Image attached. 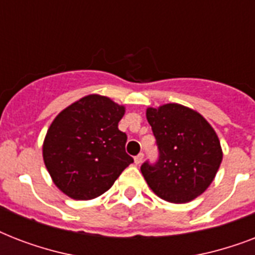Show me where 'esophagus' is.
<instances>
[{
  "mask_svg": "<svg viewBox=\"0 0 255 255\" xmlns=\"http://www.w3.org/2000/svg\"><path fill=\"white\" fill-rule=\"evenodd\" d=\"M143 157H144L143 153H139V155H137V156H135V159H133V160H135L136 165H139V164L141 163V161H143Z\"/></svg>",
  "mask_w": 255,
  "mask_h": 255,
  "instance_id": "obj_1",
  "label": "esophagus"
}]
</instances>
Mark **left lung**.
<instances>
[{
	"label": "left lung",
	"instance_id": "8db88e82",
	"mask_svg": "<svg viewBox=\"0 0 255 255\" xmlns=\"http://www.w3.org/2000/svg\"><path fill=\"white\" fill-rule=\"evenodd\" d=\"M159 160L141 165L145 181L160 198L185 204L208 189L222 161L218 136L192 108L168 103L147 108Z\"/></svg>",
	"mask_w": 255,
	"mask_h": 255
}]
</instances>
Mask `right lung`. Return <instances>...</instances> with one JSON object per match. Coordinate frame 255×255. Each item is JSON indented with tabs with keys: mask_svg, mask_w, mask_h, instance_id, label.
I'll return each mask as SVG.
<instances>
[{
	"mask_svg": "<svg viewBox=\"0 0 255 255\" xmlns=\"http://www.w3.org/2000/svg\"><path fill=\"white\" fill-rule=\"evenodd\" d=\"M126 108L107 96L87 95L70 104L47 129L42 153L54 184L74 200L107 192L133 159L118 128Z\"/></svg>",
	"mask_w": 255,
	"mask_h": 255,
	"instance_id": "obj_1",
	"label": "right lung"
}]
</instances>
